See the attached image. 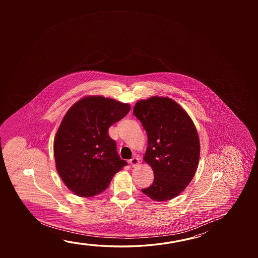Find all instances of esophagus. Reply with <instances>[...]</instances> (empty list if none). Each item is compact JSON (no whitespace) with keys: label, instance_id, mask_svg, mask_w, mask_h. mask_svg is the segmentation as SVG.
<instances>
[{"label":"esophagus","instance_id":"1","mask_svg":"<svg viewBox=\"0 0 258 258\" xmlns=\"http://www.w3.org/2000/svg\"><path fill=\"white\" fill-rule=\"evenodd\" d=\"M130 164H131L133 167H135V166H137V165L140 164V159H139L138 157H133L132 159L130 160Z\"/></svg>","mask_w":258,"mask_h":258}]
</instances>
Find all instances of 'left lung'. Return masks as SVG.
Here are the masks:
<instances>
[{"label":"left lung","mask_w":258,"mask_h":258,"mask_svg":"<svg viewBox=\"0 0 258 258\" xmlns=\"http://www.w3.org/2000/svg\"><path fill=\"white\" fill-rule=\"evenodd\" d=\"M133 113L148 135L144 161L154 172L144 195L157 202L175 198L195 176L200 158V140L195 123L177 102L153 96L136 103Z\"/></svg>","instance_id":"left-lung-1"}]
</instances>
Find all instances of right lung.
<instances>
[{"label": "right lung", "instance_id": "add662e5", "mask_svg": "<svg viewBox=\"0 0 258 258\" xmlns=\"http://www.w3.org/2000/svg\"><path fill=\"white\" fill-rule=\"evenodd\" d=\"M131 105L103 96H87L68 110L54 140L55 167L68 189L80 197L100 195L127 165L120 159L109 127Z\"/></svg>", "mask_w": 258, "mask_h": 258}]
</instances>
